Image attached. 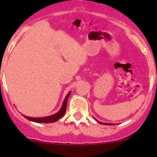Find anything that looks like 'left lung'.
Returning <instances> with one entry per match:
<instances>
[{
  "label": "left lung",
  "instance_id": "1",
  "mask_svg": "<svg viewBox=\"0 0 157 157\" xmlns=\"http://www.w3.org/2000/svg\"><path fill=\"white\" fill-rule=\"evenodd\" d=\"M93 118H94V117H93ZM95 119H96V118H95ZM96 120L98 121V123H99V124H105V125H112V124H113V123H105V122H102V121H98L97 119H96Z\"/></svg>",
  "mask_w": 157,
  "mask_h": 157
}]
</instances>
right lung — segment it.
<instances>
[{
	"label": "right lung",
	"instance_id": "add662e5",
	"mask_svg": "<svg viewBox=\"0 0 157 157\" xmlns=\"http://www.w3.org/2000/svg\"><path fill=\"white\" fill-rule=\"evenodd\" d=\"M71 95V91L69 92L67 94V96H65V99H64V102H63L62 105H61V109L58 111V112H56L55 114L52 115H49V116L46 117H42V118H33V117H29L26 116V115H23L24 118H26V119L29 120V121H33V122L36 123H52L55 122V121H58L60 118H62L64 115V113L66 112V109H67V99H68L69 96Z\"/></svg>",
	"mask_w": 157,
	"mask_h": 157
}]
</instances>
